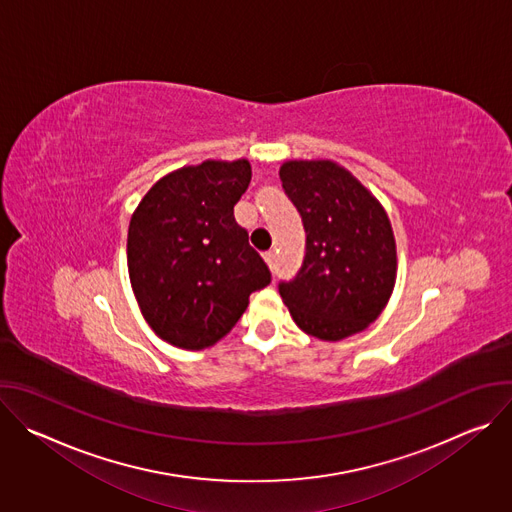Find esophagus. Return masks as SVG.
<instances>
[{
    "label": "esophagus",
    "mask_w": 512,
    "mask_h": 512,
    "mask_svg": "<svg viewBox=\"0 0 512 512\" xmlns=\"http://www.w3.org/2000/svg\"><path fill=\"white\" fill-rule=\"evenodd\" d=\"M263 259H265V263L273 269L275 267V251H265L263 253Z\"/></svg>",
    "instance_id": "esophagus-1"
}]
</instances>
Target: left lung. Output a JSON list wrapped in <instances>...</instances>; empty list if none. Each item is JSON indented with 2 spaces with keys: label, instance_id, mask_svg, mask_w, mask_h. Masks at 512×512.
Here are the masks:
<instances>
[{
  "label": "left lung",
  "instance_id": "left-lung-1",
  "mask_svg": "<svg viewBox=\"0 0 512 512\" xmlns=\"http://www.w3.org/2000/svg\"><path fill=\"white\" fill-rule=\"evenodd\" d=\"M285 194L306 229V257L279 294L310 336L336 342L367 330L385 310L397 279V243L383 204L332 160H289Z\"/></svg>",
  "mask_w": 512,
  "mask_h": 512
}]
</instances>
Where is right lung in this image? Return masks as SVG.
Returning a JSON list of instances; mask_svg holds the SVG:
<instances>
[{
    "instance_id": "right-lung-1",
    "label": "right lung",
    "mask_w": 512,
    "mask_h": 512,
    "mask_svg": "<svg viewBox=\"0 0 512 512\" xmlns=\"http://www.w3.org/2000/svg\"><path fill=\"white\" fill-rule=\"evenodd\" d=\"M249 182V160H206L160 178L131 214L133 294L145 322L172 346L216 344L239 322L253 291L271 281L235 221Z\"/></svg>"
}]
</instances>
